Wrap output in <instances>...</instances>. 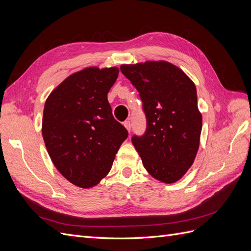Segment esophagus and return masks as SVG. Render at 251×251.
Returning a JSON list of instances; mask_svg holds the SVG:
<instances>
[{
  "label": "esophagus",
  "instance_id": "34e87169",
  "mask_svg": "<svg viewBox=\"0 0 251 251\" xmlns=\"http://www.w3.org/2000/svg\"><path fill=\"white\" fill-rule=\"evenodd\" d=\"M124 126H125V127L126 128V130H127V132L128 133H131V123H130V121H128V120H126V121H125V123H124Z\"/></svg>",
  "mask_w": 251,
  "mask_h": 251
}]
</instances>
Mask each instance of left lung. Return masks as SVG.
<instances>
[{
    "mask_svg": "<svg viewBox=\"0 0 251 251\" xmlns=\"http://www.w3.org/2000/svg\"><path fill=\"white\" fill-rule=\"evenodd\" d=\"M120 71L137 89L147 117L146 133L132 137L143 166L155 179L174 183L191 168L200 144L195 83L164 60L123 65Z\"/></svg>",
    "mask_w": 251,
    "mask_h": 251,
    "instance_id": "left-lung-1",
    "label": "left lung"
}]
</instances>
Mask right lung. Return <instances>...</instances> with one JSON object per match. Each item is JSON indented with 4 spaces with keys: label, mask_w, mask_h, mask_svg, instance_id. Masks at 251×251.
I'll return each mask as SVG.
<instances>
[{
    "label": "right lung",
    "mask_w": 251,
    "mask_h": 251,
    "mask_svg": "<svg viewBox=\"0 0 251 251\" xmlns=\"http://www.w3.org/2000/svg\"><path fill=\"white\" fill-rule=\"evenodd\" d=\"M118 68L89 67L48 96L42 133L53 164L72 184L92 187L110 172L126 128L113 117L108 93Z\"/></svg>",
    "instance_id": "add662e5"
}]
</instances>
